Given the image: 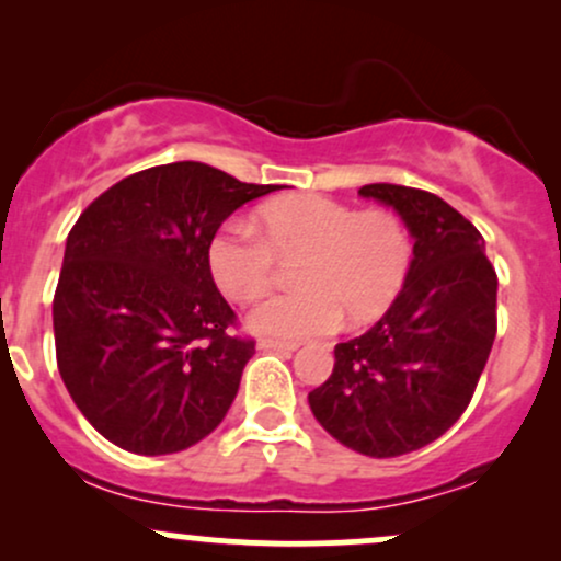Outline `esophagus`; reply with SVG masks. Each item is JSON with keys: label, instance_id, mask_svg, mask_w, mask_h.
Masks as SVG:
<instances>
[{"label": "esophagus", "instance_id": "esophagus-1", "mask_svg": "<svg viewBox=\"0 0 561 561\" xmlns=\"http://www.w3.org/2000/svg\"><path fill=\"white\" fill-rule=\"evenodd\" d=\"M261 351H279V353H295L298 345L295 343H282V340H259Z\"/></svg>", "mask_w": 561, "mask_h": 561}]
</instances>
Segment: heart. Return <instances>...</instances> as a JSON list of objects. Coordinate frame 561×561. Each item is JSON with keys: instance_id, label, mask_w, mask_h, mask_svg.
Returning a JSON list of instances; mask_svg holds the SVG:
<instances>
[{"instance_id": "1", "label": "heart", "mask_w": 561, "mask_h": 561, "mask_svg": "<svg viewBox=\"0 0 561 561\" xmlns=\"http://www.w3.org/2000/svg\"><path fill=\"white\" fill-rule=\"evenodd\" d=\"M259 226L231 218L216 231L208 263L216 285L250 300L268 285L274 253H298L295 293L266 295L250 308L248 327L266 337L308 340L330 334L343 317L362 324L401 293L411 268V237L390 210H353L319 195L268 203Z\"/></svg>"}]
</instances>
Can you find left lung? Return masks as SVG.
Listing matches in <instances>:
<instances>
[{"label": "left lung", "mask_w": 561, "mask_h": 561, "mask_svg": "<svg viewBox=\"0 0 561 561\" xmlns=\"http://www.w3.org/2000/svg\"><path fill=\"white\" fill-rule=\"evenodd\" d=\"M401 216L414 259L371 330L334 345L330 379L308 392L321 427L375 459L427 446L465 414L495 340L499 279L485 240L433 192L366 184Z\"/></svg>", "instance_id": "left-lung-1"}]
</instances>
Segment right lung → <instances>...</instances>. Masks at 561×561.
Listing matches in <instances>:
<instances>
[{
  "label": "right lung",
  "mask_w": 561,
  "mask_h": 561,
  "mask_svg": "<svg viewBox=\"0 0 561 561\" xmlns=\"http://www.w3.org/2000/svg\"><path fill=\"white\" fill-rule=\"evenodd\" d=\"M274 184L182 160L121 179L66 240L53 324L62 382L102 437L176 454L227 416L253 340L231 337L208 248L218 227Z\"/></svg>",
  "instance_id": "obj_1"
}]
</instances>
